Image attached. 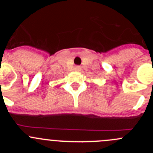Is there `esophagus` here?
Returning <instances> with one entry per match:
<instances>
[{"instance_id":"34e87169","label":"esophagus","mask_w":153,"mask_h":153,"mask_svg":"<svg viewBox=\"0 0 153 153\" xmlns=\"http://www.w3.org/2000/svg\"><path fill=\"white\" fill-rule=\"evenodd\" d=\"M74 69H75V70L77 71V72H79V71H81V67H80V66H75Z\"/></svg>"}]
</instances>
